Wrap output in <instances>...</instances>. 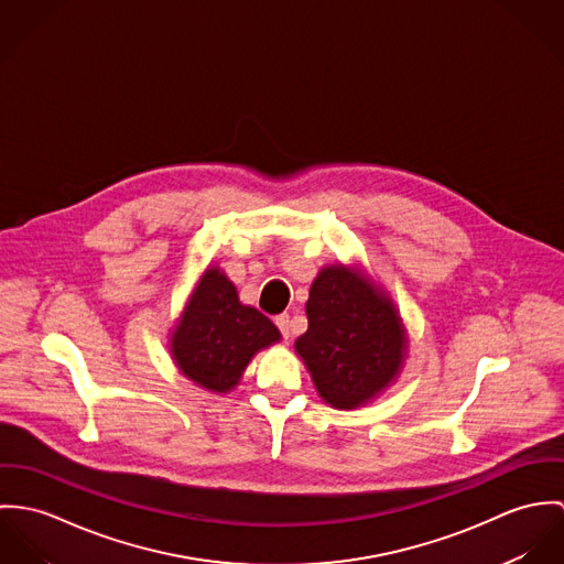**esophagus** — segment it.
Returning <instances> with one entry per match:
<instances>
[{
	"label": "esophagus",
	"instance_id": "esophagus-1",
	"mask_svg": "<svg viewBox=\"0 0 564 564\" xmlns=\"http://www.w3.org/2000/svg\"><path fill=\"white\" fill-rule=\"evenodd\" d=\"M274 322H276L279 330L283 333V337L290 339V337H292V319H290V315H288V313H281V315H276Z\"/></svg>",
	"mask_w": 564,
	"mask_h": 564
}]
</instances>
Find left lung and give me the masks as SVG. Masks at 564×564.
Listing matches in <instances>:
<instances>
[{
	"label": "left lung",
	"instance_id": "1",
	"mask_svg": "<svg viewBox=\"0 0 564 564\" xmlns=\"http://www.w3.org/2000/svg\"><path fill=\"white\" fill-rule=\"evenodd\" d=\"M305 312L310 328L294 348L328 406H366L398 380L409 335L389 292L361 265H324Z\"/></svg>",
	"mask_w": 564,
	"mask_h": 564
}]
</instances>
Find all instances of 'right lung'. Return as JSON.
Segmentation results:
<instances>
[{
  "label": "right lung",
  "mask_w": 564,
  "mask_h": 564,
  "mask_svg": "<svg viewBox=\"0 0 564 564\" xmlns=\"http://www.w3.org/2000/svg\"><path fill=\"white\" fill-rule=\"evenodd\" d=\"M281 341L279 328L251 305L218 265H207L169 337L180 375L225 395L240 384L252 357Z\"/></svg>",
  "instance_id": "obj_1"
}]
</instances>
